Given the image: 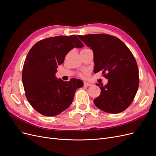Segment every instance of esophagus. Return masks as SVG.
Masks as SVG:
<instances>
[{"mask_svg":"<svg viewBox=\"0 0 156 156\" xmlns=\"http://www.w3.org/2000/svg\"><path fill=\"white\" fill-rule=\"evenodd\" d=\"M84 85L87 86V87H89V86H91L92 84L90 83H88V82H84Z\"/></svg>","mask_w":156,"mask_h":156,"instance_id":"obj_1","label":"esophagus"}]
</instances>
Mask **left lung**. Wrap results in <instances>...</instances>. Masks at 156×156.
Wrapping results in <instances>:
<instances>
[{
	"instance_id": "left-lung-1",
	"label": "left lung",
	"mask_w": 156,
	"mask_h": 156,
	"mask_svg": "<svg viewBox=\"0 0 156 156\" xmlns=\"http://www.w3.org/2000/svg\"><path fill=\"white\" fill-rule=\"evenodd\" d=\"M78 37L93 51L94 72L102 71L108 79L104 86L97 84L101 94L94 104L108 113L124 111L131 105L139 88V69L133 54L115 36L94 34Z\"/></svg>"
}]
</instances>
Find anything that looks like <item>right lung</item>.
Listing matches in <instances>:
<instances>
[{
	"mask_svg": "<svg viewBox=\"0 0 156 156\" xmlns=\"http://www.w3.org/2000/svg\"><path fill=\"white\" fill-rule=\"evenodd\" d=\"M83 47L77 36H58L37 42L29 51L22 72L25 96L30 104L47 116L59 115L70 106L75 91L83 86L80 79H57L58 66L69 51Z\"/></svg>",
	"mask_w": 156,
	"mask_h": 156,
	"instance_id": "1",
	"label": "right lung"
}]
</instances>
